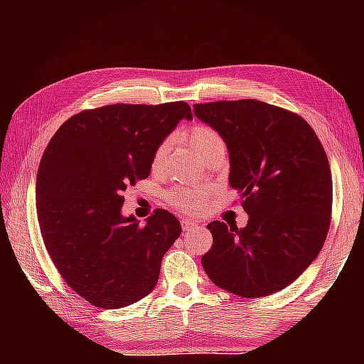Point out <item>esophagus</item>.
<instances>
[{"instance_id": "esophagus-1", "label": "esophagus", "mask_w": 364, "mask_h": 364, "mask_svg": "<svg viewBox=\"0 0 364 364\" xmlns=\"http://www.w3.org/2000/svg\"><path fill=\"white\" fill-rule=\"evenodd\" d=\"M197 226V221H194V220H181V228H183V231H189V230H193V228H196Z\"/></svg>"}]
</instances>
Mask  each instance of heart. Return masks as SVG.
<instances>
[{"mask_svg":"<svg viewBox=\"0 0 364 364\" xmlns=\"http://www.w3.org/2000/svg\"><path fill=\"white\" fill-rule=\"evenodd\" d=\"M184 138L193 147L197 159L202 160L205 156L217 151H225V141L213 128L207 125H193L184 132ZM168 152V141H164L152 156V168L162 167L165 156ZM210 189L208 188H183L176 186L167 193V200L178 210L184 213H196L205 207Z\"/></svg>","mask_w":364,"mask_h":364,"instance_id":"heart-1","label":"heart"}]
</instances>
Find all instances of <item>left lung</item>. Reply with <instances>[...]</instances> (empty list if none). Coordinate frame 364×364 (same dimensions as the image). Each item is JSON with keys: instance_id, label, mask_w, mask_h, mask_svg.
Returning a JSON list of instances; mask_svg holds the SVG:
<instances>
[{"instance_id": "obj_1", "label": "left lung", "mask_w": 364, "mask_h": 364, "mask_svg": "<svg viewBox=\"0 0 364 364\" xmlns=\"http://www.w3.org/2000/svg\"><path fill=\"white\" fill-rule=\"evenodd\" d=\"M230 154V186L249 215L244 228L212 221L200 258L215 286L241 297L281 291L310 267L331 223L332 178L313 128L286 109L241 100L194 104Z\"/></svg>"}]
</instances>
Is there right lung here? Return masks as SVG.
I'll return each mask as SVG.
<instances>
[{
	"mask_svg": "<svg viewBox=\"0 0 364 364\" xmlns=\"http://www.w3.org/2000/svg\"><path fill=\"white\" fill-rule=\"evenodd\" d=\"M186 102L112 104L83 110L60 125L36 175L43 242L64 281L91 305L117 310L157 284L162 258L181 225L164 208L144 226L122 213L123 191L149 176L152 156Z\"/></svg>",
	"mask_w": 364,
	"mask_h": 364,
	"instance_id": "obj_1",
	"label": "right lung"
}]
</instances>
